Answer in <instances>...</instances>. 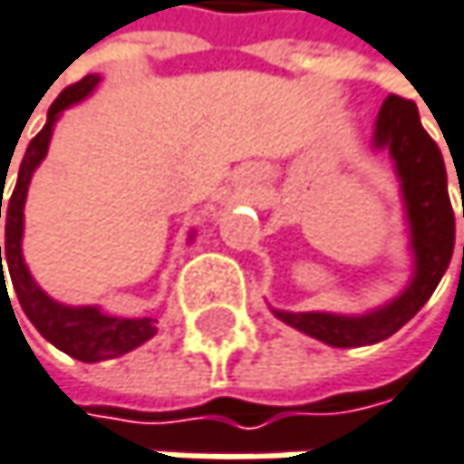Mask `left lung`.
<instances>
[{"label": "left lung", "mask_w": 464, "mask_h": 464, "mask_svg": "<svg viewBox=\"0 0 464 464\" xmlns=\"http://www.w3.org/2000/svg\"><path fill=\"white\" fill-rule=\"evenodd\" d=\"M374 148H388L396 161L406 220L411 231L414 276L393 303L366 316L274 311L284 324L332 348L374 345L396 334L430 300L454 252V212L446 188V167L436 140L425 132L417 106L388 95L374 127ZM464 255V249H462Z\"/></svg>", "instance_id": "left-lung-1"}]
</instances>
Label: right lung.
Here are the masks:
<instances>
[{
    "mask_svg": "<svg viewBox=\"0 0 464 464\" xmlns=\"http://www.w3.org/2000/svg\"><path fill=\"white\" fill-rule=\"evenodd\" d=\"M98 82H101V76H95V73L84 76L82 82L65 87L63 92L55 98V103L50 106V111H47V124L42 127V132L28 143L25 153H23L18 180H15V188H13V196H10L7 209H5V246H0L2 292L7 289L2 263H7V271H10V278H13V289L18 295V303H21L23 314L28 316V321L58 351H63L71 358H79L84 363H95V361H106V358L130 353V351H135L138 345H143L146 340H150L156 334V318H119L108 316L101 308H90V305L87 308H71V305L55 303L47 292H42V286L34 281V276L28 274V268L23 263V204H25L31 175L42 164V159L47 156L53 127H55L58 116H61V111L84 101L95 90ZM2 180H7V172H2ZM2 193H5V188H2Z\"/></svg>",
    "mask_w": 464,
    "mask_h": 464,
    "instance_id": "1",
    "label": "right lung"
}]
</instances>
